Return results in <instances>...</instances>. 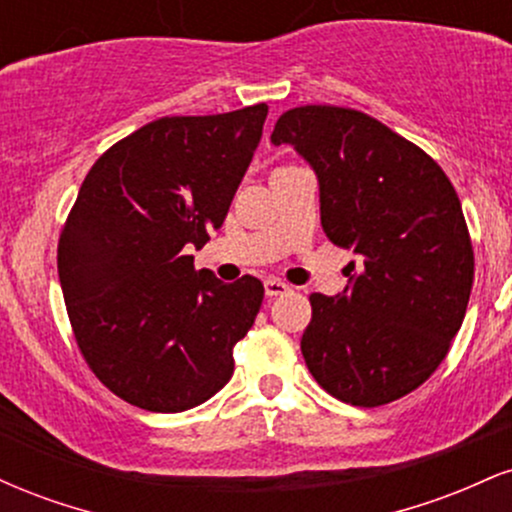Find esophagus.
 <instances>
[{
  "instance_id": "esophagus-1",
  "label": "esophagus",
  "mask_w": 512,
  "mask_h": 512,
  "mask_svg": "<svg viewBox=\"0 0 512 512\" xmlns=\"http://www.w3.org/2000/svg\"><path fill=\"white\" fill-rule=\"evenodd\" d=\"M286 291H289V284H284V281L279 279L264 281V293H267V296H284Z\"/></svg>"
}]
</instances>
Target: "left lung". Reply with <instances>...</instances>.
Instances as JSON below:
<instances>
[{
    "mask_svg": "<svg viewBox=\"0 0 512 512\" xmlns=\"http://www.w3.org/2000/svg\"><path fill=\"white\" fill-rule=\"evenodd\" d=\"M320 182L322 231L354 250L349 286L313 293L301 351L317 385L354 407H380L424 385L462 327L474 250L443 168L375 117L301 105L276 120Z\"/></svg>",
    "mask_w": 512,
    "mask_h": 512,
    "instance_id": "obj_1",
    "label": "left lung"
}]
</instances>
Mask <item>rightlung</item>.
Listing matches in <instances>:
<instances>
[{"label":"right lung","instance_id":"right-lung-1","mask_svg":"<svg viewBox=\"0 0 512 512\" xmlns=\"http://www.w3.org/2000/svg\"><path fill=\"white\" fill-rule=\"evenodd\" d=\"M267 110L149 122L93 163L69 211L57 272L76 344L134 407L175 414L231 380L264 286L223 284L187 252L221 228Z\"/></svg>","mask_w":512,"mask_h":512}]
</instances>
